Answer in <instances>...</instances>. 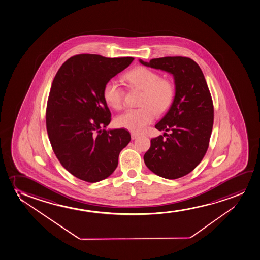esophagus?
I'll return each mask as SVG.
<instances>
[{"instance_id":"esophagus-1","label":"esophagus","mask_w":260,"mask_h":260,"mask_svg":"<svg viewBox=\"0 0 260 260\" xmlns=\"http://www.w3.org/2000/svg\"><path fill=\"white\" fill-rule=\"evenodd\" d=\"M131 135H132V139H133V140L139 137V135H138L137 133H134V132H132V134H131Z\"/></svg>"}]
</instances>
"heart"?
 <instances>
[{"instance_id": "1", "label": "heart", "mask_w": 260, "mask_h": 260, "mask_svg": "<svg viewBox=\"0 0 260 260\" xmlns=\"http://www.w3.org/2000/svg\"><path fill=\"white\" fill-rule=\"evenodd\" d=\"M128 87L142 91L139 108H129L117 115L115 123L119 128L141 132L150 124L156 115H162L172 106L176 97V87L172 80L161 78L157 71L139 66L125 75ZM108 107L120 109L123 105L124 91L115 79L106 82L102 91Z\"/></svg>"}]
</instances>
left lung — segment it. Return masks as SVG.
Listing matches in <instances>:
<instances>
[{
	"instance_id": "left-lung-1",
	"label": "left lung",
	"mask_w": 260,
	"mask_h": 260,
	"mask_svg": "<svg viewBox=\"0 0 260 260\" xmlns=\"http://www.w3.org/2000/svg\"><path fill=\"white\" fill-rule=\"evenodd\" d=\"M142 64L174 76L176 97L164 117L155 125L164 132L151 139L144 156L152 172L166 179L188 175L201 162L209 146L213 125V104L206 78L192 59L167 56Z\"/></svg>"
}]
</instances>
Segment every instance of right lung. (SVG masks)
<instances>
[{
    "instance_id": "1",
    "label": "right lung",
    "mask_w": 260,
    "mask_h": 260,
    "mask_svg": "<svg viewBox=\"0 0 260 260\" xmlns=\"http://www.w3.org/2000/svg\"><path fill=\"white\" fill-rule=\"evenodd\" d=\"M133 60L78 54L54 77L46 111L47 135L58 160L77 178L96 182L108 177L131 141L125 128L105 129L111 113L102 91L106 82Z\"/></svg>"
}]
</instances>
